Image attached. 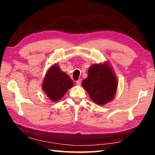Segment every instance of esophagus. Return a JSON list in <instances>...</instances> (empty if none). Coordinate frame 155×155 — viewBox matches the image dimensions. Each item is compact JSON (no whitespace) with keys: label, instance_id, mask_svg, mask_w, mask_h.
<instances>
[{"label":"esophagus","instance_id":"1","mask_svg":"<svg viewBox=\"0 0 155 155\" xmlns=\"http://www.w3.org/2000/svg\"><path fill=\"white\" fill-rule=\"evenodd\" d=\"M76 83H77L78 85H80L81 84V79H78V81H77V82H76Z\"/></svg>","mask_w":155,"mask_h":155}]
</instances>
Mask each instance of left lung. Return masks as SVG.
Masks as SVG:
<instances>
[{
    "mask_svg": "<svg viewBox=\"0 0 155 155\" xmlns=\"http://www.w3.org/2000/svg\"><path fill=\"white\" fill-rule=\"evenodd\" d=\"M91 99L99 105L111 101L116 94L117 79L107 62L93 64L89 68L87 77L82 82Z\"/></svg>",
    "mask_w": 155,
    "mask_h": 155,
    "instance_id": "8db88e82",
    "label": "left lung"
}]
</instances>
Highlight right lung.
<instances>
[{"mask_svg": "<svg viewBox=\"0 0 155 155\" xmlns=\"http://www.w3.org/2000/svg\"><path fill=\"white\" fill-rule=\"evenodd\" d=\"M73 85L74 83L70 77L61 71L58 65L54 64L46 72L41 88L51 101L56 102L62 98Z\"/></svg>", "mask_w": 155, "mask_h": 155, "instance_id": "1", "label": "right lung"}]
</instances>
